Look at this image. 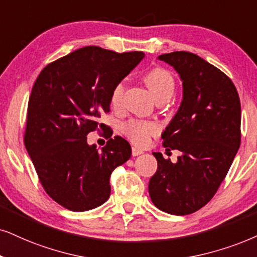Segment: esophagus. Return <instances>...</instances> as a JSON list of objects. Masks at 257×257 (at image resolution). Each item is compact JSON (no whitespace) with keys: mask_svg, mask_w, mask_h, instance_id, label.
<instances>
[{"mask_svg":"<svg viewBox=\"0 0 257 257\" xmlns=\"http://www.w3.org/2000/svg\"><path fill=\"white\" fill-rule=\"evenodd\" d=\"M142 153H144V151H142V149H139V148H135V147L132 148V154H133V157H138V155L142 154Z\"/></svg>","mask_w":257,"mask_h":257,"instance_id":"obj_1","label":"esophagus"}]
</instances>
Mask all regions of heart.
Masks as SVG:
<instances>
[{
    "label": "heart",
    "mask_w": 257,
    "mask_h": 257,
    "mask_svg": "<svg viewBox=\"0 0 257 257\" xmlns=\"http://www.w3.org/2000/svg\"><path fill=\"white\" fill-rule=\"evenodd\" d=\"M145 82L157 100L171 98V96L173 95L175 86L174 79L167 70L161 69V67L149 70L145 76ZM123 93H124V83L121 82L113 87L111 96H110V102H111L113 108L121 106ZM122 131L133 144L144 146L149 141L151 136L155 135L159 132V126L154 122H142L131 119L123 124Z\"/></svg>",
    "instance_id": "obj_1"
}]
</instances>
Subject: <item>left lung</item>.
Listing matches in <instances>:
<instances>
[{
    "instance_id": "1",
    "label": "left lung",
    "mask_w": 257,
    "mask_h": 257,
    "mask_svg": "<svg viewBox=\"0 0 257 257\" xmlns=\"http://www.w3.org/2000/svg\"><path fill=\"white\" fill-rule=\"evenodd\" d=\"M183 82V99L161 134L178 161L153 153L158 171L149 180L151 199L171 215L196 212L215 196L241 145V103L231 79L190 52L161 54Z\"/></svg>"
}]
</instances>
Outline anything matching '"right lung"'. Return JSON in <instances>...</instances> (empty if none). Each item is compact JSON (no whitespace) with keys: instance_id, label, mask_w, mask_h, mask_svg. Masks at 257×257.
<instances>
[{"instance_id":"right-lung-1","label":"right lung","mask_w":257,"mask_h":257,"mask_svg":"<svg viewBox=\"0 0 257 257\" xmlns=\"http://www.w3.org/2000/svg\"><path fill=\"white\" fill-rule=\"evenodd\" d=\"M145 58L144 52L86 46L48 64L28 102L25 146L48 196L71 211H87L110 197V175L132 157L121 136L97 149L86 135L98 131L110 96Z\"/></svg>"}]
</instances>
